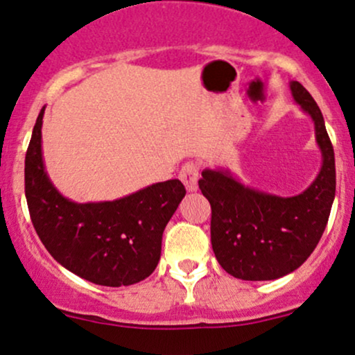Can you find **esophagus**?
<instances>
[{
	"label": "esophagus",
	"instance_id": "esophagus-1",
	"mask_svg": "<svg viewBox=\"0 0 355 355\" xmlns=\"http://www.w3.org/2000/svg\"><path fill=\"white\" fill-rule=\"evenodd\" d=\"M180 180L185 185V189L189 191H197L198 189V166L193 162H189V164L183 165L180 170Z\"/></svg>",
	"mask_w": 355,
	"mask_h": 355
}]
</instances>
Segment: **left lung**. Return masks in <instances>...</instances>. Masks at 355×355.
<instances>
[{"label": "left lung", "mask_w": 355, "mask_h": 355, "mask_svg": "<svg viewBox=\"0 0 355 355\" xmlns=\"http://www.w3.org/2000/svg\"><path fill=\"white\" fill-rule=\"evenodd\" d=\"M294 101L313 121L322 165L299 195L280 197L243 185L229 168H205L198 180L211 205V248L227 274L242 280H274L311 257L327 225L336 197V158L315 100L291 81Z\"/></svg>", "instance_id": "left-lung-1"}]
</instances>
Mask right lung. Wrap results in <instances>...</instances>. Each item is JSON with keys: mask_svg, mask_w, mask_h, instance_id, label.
<instances>
[{"mask_svg": "<svg viewBox=\"0 0 355 355\" xmlns=\"http://www.w3.org/2000/svg\"><path fill=\"white\" fill-rule=\"evenodd\" d=\"M43 115L44 107L24 160V193L43 245L67 270L96 285L121 287L152 275L166 223L187 193L183 183L173 178L116 200L73 202L44 168Z\"/></svg>", "mask_w": 355, "mask_h": 355, "instance_id": "right-lung-1", "label": "right lung"}]
</instances>
